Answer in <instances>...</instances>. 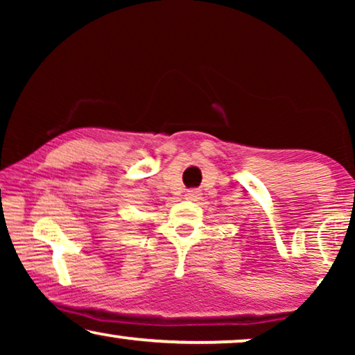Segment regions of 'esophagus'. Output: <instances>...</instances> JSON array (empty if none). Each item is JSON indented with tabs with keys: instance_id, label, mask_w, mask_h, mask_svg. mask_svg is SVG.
Listing matches in <instances>:
<instances>
[{
	"instance_id": "esophagus-1",
	"label": "esophagus",
	"mask_w": 355,
	"mask_h": 355,
	"mask_svg": "<svg viewBox=\"0 0 355 355\" xmlns=\"http://www.w3.org/2000/svg\"><path fill=\"white\" fill-rule=\"evenodd\" d=\"M198 196H200V193H198V191H196V189H191V191L186 192L187 200H197Z\"/></svg>"
}]
</instances>
